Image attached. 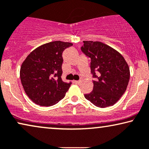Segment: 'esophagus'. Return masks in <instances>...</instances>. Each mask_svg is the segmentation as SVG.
Listing matches in <instances>:
<instances>
[{
  "label": "esophagus",
  "instance_id": "1",
  "mask_svg": "<svg viewBox=\"0 0 149 149\" xmlns=\"http://www.w3.org/2000/svg\"><path fill=\"white\" fill-rule=\"evenodd\" d=\"M75 84H80L81 83V80H79V81H75Z\"/></svg>",
  "mask_w": 149,
  "mask_h": 149
}]
</instances>
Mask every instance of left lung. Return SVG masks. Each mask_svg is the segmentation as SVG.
Returning a JSON list of instances; mask_svg holds the SVG:
<instances>
[{"label": "left lung", "mask_w": 149, "mask_h": 149, "mask_svg": "<svg viewBox=\"0 0 149 149\" xmlns=\"http://www.w3.org/2000/svg\"><path fill=\"white\" fill-rule=\"evenodd\" d=\"M81 51L91 58L93 91L84 97L98 107L113 106L126 91L130 80V68L123 56L105 44L84 41Z\"/></svg>", "instance_id": "left-lung-1"}]
</instances>
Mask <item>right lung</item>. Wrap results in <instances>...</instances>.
<instances>
[{
  "label": "right lung",
  "mask_w": 149,
  "mask_h": 149,
  "mask_svg": "<svg viewBox=\"0 0 149 149\" xmlns=\"http://www.w3.org/2000/svg\"><path fill=\"white\" fill-rule=\"evenodd\" d=\"M72 45L60 40L46 43L31 52L22 63V84L35 104L52 106L65 97L72 83L62 81V53Z\"/></svg>",
  "instance_id": "add662e5"
}]
</instances>
